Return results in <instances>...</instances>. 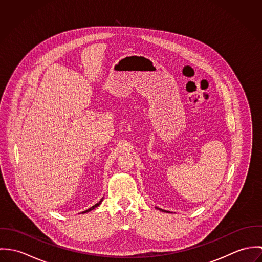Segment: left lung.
I'll list each match as a JSON object with an SVG mask.
<instances>
[{
    "label": "left lung",
    "mask_w": 262,
    "mask_h": 262,
    "mask_svg": "<svg viewBox=\"0 0 262 262\" xmlns=\"http://www.w3.org/2000/svg\"><path fill=\"white\" fill-rule=\"evenodd\" d=\"M159 210H160V211H163V210H161V209H159ZM163 212H166V211H163Z\"/></svg>",
    "instance_id": "left-lung-1"
}]
</instances>
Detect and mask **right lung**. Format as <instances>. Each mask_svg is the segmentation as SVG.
<instances>
[{"label":"right lung","mask_w":262,"mask_h":262,"mask_svg":"<svg viewBox=\"0 0 262 262\" xmlns=\"http://www.w3.org/2000/svg\"><path fill=\"white\" fill-rule=\"evenodd\" d=\"M102 202H103V199H102V200H101V201H100V202H99V203H97V204H96V205H94V206H93V207H92V208H90V209H89V210H86V211H84V212H82V213H88V212H90V211H92V210H94V209H95V208H97V207H98V206H99V205H100V204H101V203H102Z\"/></svg>","instance_id":"1"}]
</instances>
